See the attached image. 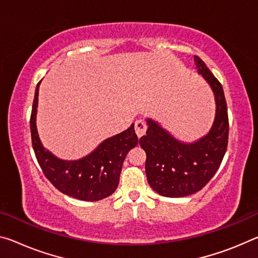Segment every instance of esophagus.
Listing matches in <instances>:
<instances>
[{
    "label": "esophagus",
    "instance_id": "34e87169",
    "mask_svg": "<svg viewBox=\"0 0 258 258\" xmlns=\"http://www.w3.org/2000/svg\"><path fill=\"white\" fill-rule=\"evenodd\" d=\"M134 130H136V133L138 138L140 139L141 137H144L146 134V131H147V126L146 124L142 120H137L136 121V126H134Z\"/></svg>",
    "mask_w": 258,
    "mask_h": 258
}]
</instances>
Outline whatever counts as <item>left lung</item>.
<instances>
[{
    "instance_id": "8db88e82",
    "label": "left lung",
    "mask_w": 258,
    "mask_h": 258,
    "mask_svg": "<svg viewBox=\"0 0 258 258\" xmlns=\"http://www.w3.org/2000/svg\"><path fill=\"white\" fill-rule=\"evenodd\" d=\"M194 62L214 93L215 119L209 132L194 142H183L147 118L146 136L139 141L146 151L150 187L166 198H183L201 190L219 169L228 142V116L222 85L198 56Z\"/></svg>"
}]
</instances>
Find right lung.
<instances>
[{
    "label": "right lung",
    "mask_w": 258,
    "mask_h": 258,
    "mask_svg": "<svg viewBox=\"0 0 258 258\" xmlns=\"http://www.w3.org/2000/svg\"><path fill=\"white\" fill-rule=\"evenodd\" d=\"M40 83L35 88L30 122L32 145L44 175L57 189L71 198L91 202L108 198L119 183L126 155L138 145L134 124L121 133L105 139L87 156L76 161L58 158L44 148L36 128Z\"/></svg>",
    "instance_id": "obj_1"
}]
</instances>
